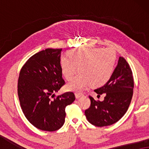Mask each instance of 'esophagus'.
Returning <instances> with one entry per match:
<instances>
[{"mask_svg": "<svg viewBox=\"0 0 149 149\" xmlns=\"http://www.w3.org/2000/svg\"><path fill=\"white\" fill-rule=\"evenodd\" d=\"M83 94L82 93H75V97H76V98H79V97H80L81 96H83Z\"/></svg>", "mask_w": 149, "mask_h": 149, "instance_id": "34e87169", "label": "esophagus"}]
</instances>
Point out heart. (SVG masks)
Returning a JSON list of instances; mask_svg holds the SVG:
<instances>
[{
	"label": "heart",
	"instance_id": "b5f03b06",
	"mask_svg": "<svg viewBox=\"0 0 149 149\" xmlns=\"http://www.w3.org/2000/svg\"><path fill=\"white\" fill-rule=\"evenodd\" d=\"M68 57H62L60 62L65 79L72 80L78 69L80 72L66 86V89L74 91H82L91 84L95 87L104 85L113 74L117 60L115 52L111 49L86 47L70 49Z\"/></svg>",
	"mask_w": 149,
	"mask_h": 149
}]
</instances>
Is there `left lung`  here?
I'll return each instance as SVG.
<instances>
[{"instance_id":"8db88e82","label":"left lung","mask_w":149,"mask_h":149,"mask_svg":"<svg viewBox=\"0 0 149 149\" xmlns=\"http://www.w3.org/2000/svg\"><path fill=\"white\" fill-rule=\"evenodd\" d=\"M134 89V78L130 65L123 57H119L117 66L110 80L95 89L97 97L106 96L102 102L96 101L89 95L91 105L85 114L89 123L97 127L113 125L127 112Z\"/></svg>"}]
</instances>
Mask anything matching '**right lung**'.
I'll list each match as a JSON object with an SVG mask.
<instances>
[{"label": "right lung", "mask_w": 149, "mask_h": 149, "mask_svg": "<svg viewBox=\"0 0 149 149\" xmlns=\"http://www.w3.org/2000/svg\"><path fill=\"white\" fill-rule=\"evenodd\" d=\"M62 49H46L28 59L20 70L17 94L22 111L32 125L54 132L64 125L65 109L75 100L73 92L56 96L64 85L60 68Z\"/></svg>", "instance_id": "right-lung-1"}]
</instances>
